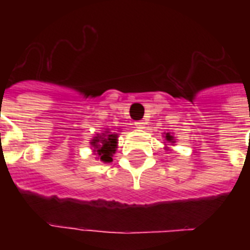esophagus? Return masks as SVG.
<instances>
[{
    "label": "esophagus",
    "instance_id": "obj_1",
    "mask_svg": "<svg viewBox=\"0 0 250 250\" xmlns=\"http://www.w3.org/2000/svg\"><path fill=\"white\" fill-rule=\"evenodd\" d=\"M135 125H136V128H139V129H144L145 128V123L144 122H136V123H135Z\"/></svg>",
    "mask_w": 250,
    "mask_h": 250
}]
</instances>
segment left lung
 Segmentation results:
<instances>
[{
    "label": "left lung",
    "instance_id": "8db88e82",
    "mask_svg": "<svg viewBox=\"0 0 250 250\" xmlns=\"http://www.w3.org/2000/svg\"><path fill=\"white\" fill-rule=\"evenodd\" d=\"M165 135V143H168V144H171V145H175V143H176V140H175V137H174V135H172V133H170V132H165L164 133ZM166 145V146H165V149H166V150H170V148H168V146H167V144H165Z\"/></svg>",
    "mask_w": 250,
    "mask_h": 250
}]
</instances>
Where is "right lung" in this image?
I'll use <instances>...</instances> for the list:
<instances>
[{
  "instance_id": "right-lung-1",
  "label": "right lung",
  "mask_w": 250,
  "mask_h": 250,
  "mask_svg": "<svg viewBox=\"0 0 250 250\" xmlns=\"http://www.w3.org/2000/svg\"><path fill=\"white\" fill-rule=\"evenodd\" d=\"M90 145L96 154V160H100L104 164L113 162V156L118 148V133L106 128L102 133H97L90 140Z\"/></svg>"
}]
</instances>
